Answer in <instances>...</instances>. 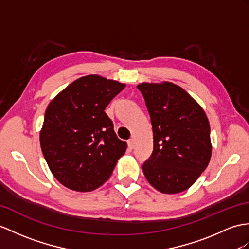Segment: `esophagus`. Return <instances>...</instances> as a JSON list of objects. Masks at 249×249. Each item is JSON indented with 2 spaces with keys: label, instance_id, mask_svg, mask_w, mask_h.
Listing matches in <instances>:
<instances>
[{
  "label": "esophagus",
  "instance_id": "34e87169",
  "mask_svg": "<svg viewBox=\"0 0 249 249\" xmlns=\"http://www.w3.org/2000/svg\"><path fill=\"white\" fill-rule=\"evenodd\" d=\"M135 147V141L134 139H130V141H128V148L130 150H133Z\"/></svg>",
  "mask_w": 249,
  "mask_h": 249
}]
</instances>
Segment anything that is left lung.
<instances>
[{
	"instance_id": "1",
	"label": "left lung",
	"mask_w": 249,
	"mask_h": 249,
	"mask_svg": "<svg viewBox=\"0 0 249 249\" xmlns=\"http://www.w3.org/2000/svg\"><path fill=\"white\" fill-rule=\"evenodd\" d=\"M153 130V152L143 162L145 178L162 193H179L196 183L211 157L210 125L197 102L171 82L142 83Z\"/></svg>"
}]
</instances>
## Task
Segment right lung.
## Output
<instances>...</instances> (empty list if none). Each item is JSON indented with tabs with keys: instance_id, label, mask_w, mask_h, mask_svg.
Instances as JSON below:
<instances>
[{
	"instance_id": "right-lung-1",
	"label": "right lung",
	"mask_w": 249,
	"mask_h": 249,
	"mask_svg": "<svg viewBox=\"0 0 249 249\" xmlns=\"http://www.w3.org/2000/svg\"><path fill=\"white\" fill-rule=\"evenodd\" d=\"M125 84L89 75L77 79L48 105L40 132L53 177L75 191H92L111 177L126 143L105 110Z\"/></svg>"
}]
</instances>
